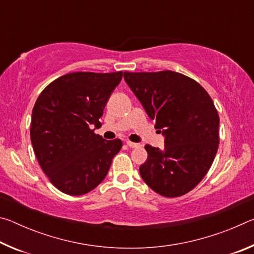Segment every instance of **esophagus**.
Segmentation results:
<instances>
[{
  "label": "esophagus",
  "mask_w": 254,
  "mask_h": 254,
  "mask_svg": "<svg viewBox=\"0 0 254 254\" xmlns=\"http://www.w3.org/2000/svg\"><path fill=\"white\" fill-rule=\"evenodd\" d=\"M127 147H130V148H137V147H140L139 143L131 142V141H127Z\"/></svg>",
  "instance_id": "obj_1"
}]
</instances>
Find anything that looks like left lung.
<instances>
[{
  "mask_svg": "<svg viewBox=\"0 0 254 254\" xmlns=\"http://www.w3.org/2000/svg\"><path fill=\"white\" fill-rule=\"evenodd\" d=\"M124 80L165 136L160 150L147 144L140 175L165 197H179L199 184L216 156L220 118L208 93L179 72H124Z\"/></svg>",
  "mask_w": 254,
  "mask_h": 254,
  "instance_id": "1",
  "label": "left lung"
}]
</instances>
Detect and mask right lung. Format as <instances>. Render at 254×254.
<instances>
[{"mask_svg": "<svg viewBox=\"0 0 254 254\" xmlns=\"http://www.w3.org/2000/svg\"><path fill=\"white\" fill-rule=\"evenodd\" d=\"M122 76V71L64 75L47 86L33 106V151L51 184L67 195H84L98 186L122 148L120 139L105 140L91 128L100 126Z\"/></svg>", "mask_w": 254, "mask_h": 254, "instance_id": "add662e5", "label": "right lung"}]
</instances>
